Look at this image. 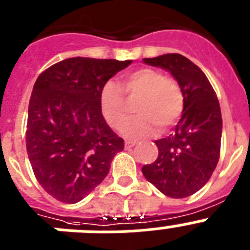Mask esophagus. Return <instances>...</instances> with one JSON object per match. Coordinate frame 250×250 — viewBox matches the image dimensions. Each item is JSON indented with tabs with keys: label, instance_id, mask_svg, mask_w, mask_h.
I'll use <instances>...</instances> for the list:
<instances>
[{
	"label": "esophagus",
	"instance_id": "34e87169",
	"mask_svg": "<svg viewBox=\"0 0 250 250\" xmlns=\"http://www.w3.org/2000/svg\"><path fill=\"white\" fill-rule=\"evenodd\" d=\"M134 145H136V143L132 142V141H125V148H127V149L132 148V147H133Z\"/></svg>",
	"mask_w": 250,
	"mask_h": 250
}]
</instances>
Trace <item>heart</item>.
Returning a JSON list of instances; mask_svg holds the SVG:
<instances>
[{"mask_svg":"<svg viewBox=\"0 0 250 250\" xmlns=\"http://www.w3.org/2000/svg\"><path fill=\"white\" fill-rule=\"evenodd\" d=\"M121 86L129 98L140 97L136 104L138 116L129 119L122 128V133L129 140L151 137L157 132V125L161 129L171 127L184 110V93L180 84L155 69L141 68L127 74L121 79ZM122 90L113 82H107L99 95L102 114L116 129L122 127L128 117Z\"/></svg>","mask_w":250,"mask_h":250,"instance_id":"obj_1","label":"heart"}]
</instances>
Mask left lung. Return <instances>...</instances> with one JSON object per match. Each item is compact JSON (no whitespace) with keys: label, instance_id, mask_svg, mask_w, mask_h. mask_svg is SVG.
<instances>
[{"label":"left lung","instance_id":"8db88e82","mask_svg":"<svg viewBox=\"0 0 250 250\" xmlns=\"http://www.w3.org/2000/svg\"><path fill=\"white\" fill-rule=\"evenodd\" d=\"M143 62L168 71L184 93V110L173 134L156 141L158 157L142 167L164 195L188 197L200 190L215 170L220 156L221 119L216 94L197 65L180 54H165Z\"/></svg>","mask_w":250,"mask_h":250}]
</instances>
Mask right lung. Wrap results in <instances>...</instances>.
Masks as SVG:
<instances>
[{
	"mask_svg": "<svg viewBox=\"0 0 250 250\" xmlns=\"http://www.w3.org/2000/svg\"><path fill=\"white\" fill-rule=\"evenodd\" d=\"M131 64L78 56L39 75L30 98L26 148L36 180L56 200L84 199L125 148L102 114L99 95L110 78Z\"/></svg>",
	"mask_w": 250,
	"mask_h": 250,
	"instance_id": "1",
	"label": "right lung"
}]
</instances>
